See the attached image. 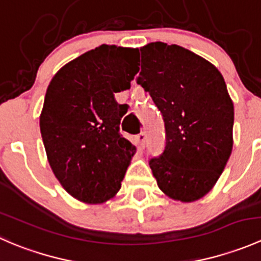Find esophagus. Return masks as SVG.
Instances as JSON below:
<instances>
[{
	"label": "esophagus",
	"instance_id": "34e87169",
	"mask_svg": "<svg viewBox=\"0 0 261 261\" xmlns=\"http://www.w3.org/2000/svg\"><path fill=\"white\" fill-rule=\"evenodd\" d=\"M136 140H138L139 143V146L141 147V149H144L145 147V140H146V135L144 133L139 134L138 136H136Z\"/></svg>",
	"mask_w": 261,
	"mask_h": 261
}]
</instances>
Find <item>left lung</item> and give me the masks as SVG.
<instances>
[{"instance_id":"8db88e82","label":"left lung","mask_w":261,"mask_h":261,"mask_svg":"<svg viewBox=\"0 0 261 261\" xmlns=\"http://www.w3.org/2000/svg\"><path fill=\"white\" fill-rule=\"evenodd\" d=\"M140 51L136 82L162 112L167 134L164 152L149 162L152 175L165 196L194 202L213 188L232 151V99L220 70L196 53L162 41Z\"/></svg>"}]
</instances>
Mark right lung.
<instances>
[{"label":"right lung","instance_id":"right-lung-1","mask_svg":"<svg viewBox=\"0 0 261 261\" xmlns=\"http://www.w3.org/2000/svg\"><path fill=\"white\" fill-rule=\"evenodd\" d=\"M138 49L101 45L60 68L46 89L40 131L53 173L78 201L114 198L136 152L120 135L127 105L115 101L136 74Z\"/></svg>","mask_w":261,"mask_h":261}]
</instances>
